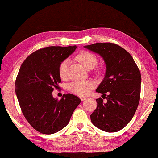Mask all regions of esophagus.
<instances>
[{"instance_id":"1","label":"esophagus","mask_w":158,"mask_h":158,"mask_svg":"<svg viewBox=\"0 0 158 158\" xmlns=\"http://www.w3.org/2000/svg\"><path fill=\"white\" fill-rule=\"evenodd\" d=\"M80 99H81V101H84L86 98H85V97H82V96H81V97H80Z\"/></svg>"}]
</instances>
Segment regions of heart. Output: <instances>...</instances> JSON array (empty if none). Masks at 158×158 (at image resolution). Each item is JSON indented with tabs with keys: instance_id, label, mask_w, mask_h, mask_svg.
<instances>
[{
	"instance_id": "b5f03b06",
	"label": "heart",
	"mask_w": 158,
	"mask_h": 158,
	"mask_svg": "<svg viewBox=\"0 0 158 158\" xmlns=\"http://www.w3.org/2000/svg\"><path fill=\"white\" fill-rule=\"evenodd\" d=\"M76 59L84 67L85 69H90L94 68L98 63V58L95 54L87 51H83L76 56ZM68 59H65L61 62L58 72L61 79L68 78ZM95 86V84L92 81H76L69 85V90L74 94L79 96H85L89 94Z\"/></svg>"
}]
</instances>
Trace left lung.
<instances>
[{
  "instance_id": "left-lung-1",
  "label": "left lung",
  "mask_w": 158,
  "mask_h": 158,
  "mask_svg": "<svg viewBox=\"0 0 158 158\" xmlns=\"http://www.w3.org/2000/svg\"><path fill=\"white\" fill-rule=\"evenodd\" d=\"M85 48L100 54L106 63L105 77L96 89L102 98L90 115L93 124L103 131L116 132L129 123L140 100L141 73L129 53L111 42L95 43ZM106 98L107 102L103 99Z\"/></svg>"
}]
</instances>
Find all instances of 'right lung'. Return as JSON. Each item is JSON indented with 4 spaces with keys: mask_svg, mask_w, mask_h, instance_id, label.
I'll list each match as a JSON object with an SVG mask.
<instances>
[{
    "mask_svg": "<svg viewBox=\"0 0 158 158\" xmlns=\"http://www.w3.org/2000/svg\"><path fill=\"white\" fill-rule=\"evenodd\" d=\"M77 46L47 47L32 53L21 64L15 90L21 111L39 132L52 135L65 127L81 100L68 93L61 100L53 98L61 82L58 68Z\"/></svg>",
    "mask_w": 158,
    "mask_h": 158,
    "instance_id": "obj_1",
    "label": "right lung"
}]
</instances>
